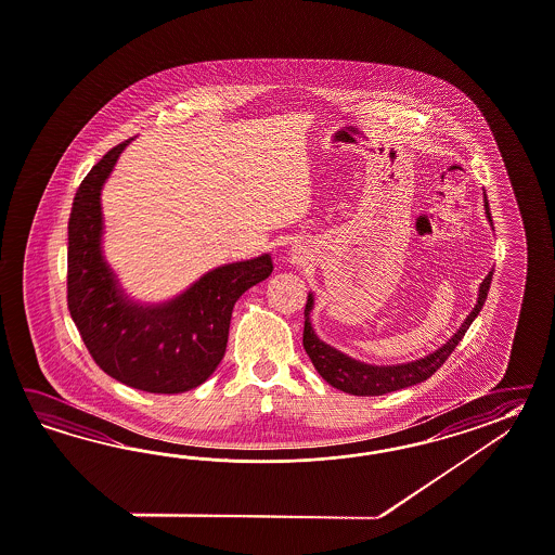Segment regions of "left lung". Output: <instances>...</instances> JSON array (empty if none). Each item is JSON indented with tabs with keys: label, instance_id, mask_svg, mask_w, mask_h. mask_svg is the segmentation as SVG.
Wrapping results in <instances>:
<instances>
[{
	"label": "left lung",
	"instance_id": "obj_1",
	"mask_svg": "<svg viewBox=\"0 0 555 555\" xmlns=\"http://www.w3.org/2000/svg\"><path fill=\"white\" fill-rule=\"evenodd\" d=\"M485 211H487L489 221L493 223L491 214H489L487 197H485ZM491 280H493V271H489V275L485 278L483 284L479 287L477 306L467 315L463 326L459 327L455 336L447 341L442 348H439L437 352L428 354L423 360H416L411 364H400V366H384L383 369V366H369V364L356 362L352 358L340 354L338 350H334L332 346H327L313 334L312 324H310V312H312L313 306L312 296H308L306 310H304V318H306L304 348H306L308 356L312 358L313 366L327 384H332L334 388L344 390L348 395H354V397H380L386 392H395V390L406 388L412 384L423 383V380L430 378L437 370L441 369L442 364L447 362V358L453 354L456 344L463 340L465 332L469 330L473 320L479 315L481 308H483L489 287H491Z\"/></svg>",
	"mask_w": 555,
	"mask_h": 555
}]
</instances>
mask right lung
<instances>
[{"instance_id":"add662e5","label":"right lung","mask_w":555,"mask_h":555,"mask_svg":"<svg viewBox=\"0 0 555 555\" xmlns=\"http://www.w3.org/2000/svg\"><path fill=\"white\" fill-rule=\"evenodd\" d=\"M125 143L86 175L68 219V310L92 360L114 380L155 395H179L205 383L228 348L235 301L270 278L271 257L223 266L158 308L122 298L100 254V189Z\"/></svg>"}]
</instances>
